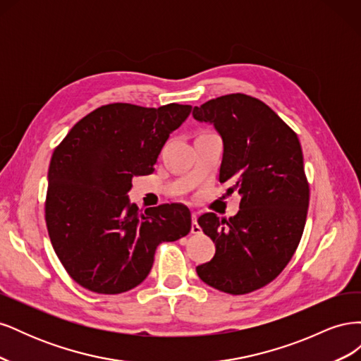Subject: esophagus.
<instances>
[{
    "mask_svg": "<svg viewBox=\"0 0 361 361\" xmlns=\"http://www.w3.org/2000/svg\"><path fill=\"white\" fill-rule=\"evenodd\" d=\"M191 233H194V235H200L202 233V228H200V226H199V223H197V214H192V224H191Z\"/></svg>",
    "mask_w": 361,
    "mask_h": 361,
    "instance_id": "34e87169",
    "label": "esophagus"
}]
</instances>
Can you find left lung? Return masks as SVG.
Wrapping results in <instances>:
<instances>
[{
	"instance_id": "obj_1",
	"label": "left lung",
	"mask_w": 361,
	"mask_h": 361,
	"mask_svg": "<svg viewBox=\"0 0 361 361\" xmlns=\"http://www.w3.org/2000/svg\"><path fill=\"white\" fill-rule=\"evenodd\" d=\"M192 116L221 135L220 182L241 194L228 220L214 212L199 216L215 256L195 271L218 290L250 293L285 269L302 236L310 190L300 140L267 104L243 93L194 106Z\"/></svg>"
}]
</instances>
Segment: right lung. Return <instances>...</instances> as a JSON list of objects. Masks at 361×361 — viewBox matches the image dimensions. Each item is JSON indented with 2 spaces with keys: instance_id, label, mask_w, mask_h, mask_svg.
I'll list each match as a JSON object with an SVG mask.
<instances>
[{
  "instance_id": "right-lung-1",
  "label": "right lung",
  "mask_w": 361,
  "mask_h": 361,
  "mask_svg": "<svg viewBox=\"0 0 361 361\" xmlns=\"http://www.w3.org/2000/svg\"><path fill=\"white\" fill-rule=\"evenodd\" d=\"M191 108L102 105L54 150L47 227L61 265L82 288L106 295L130 290L147 277L161 243L190 233L191 212L185 204L141 212L128 192L134 176L155 170L162 146Z\"/></svg>"
}]
</instances>
